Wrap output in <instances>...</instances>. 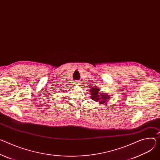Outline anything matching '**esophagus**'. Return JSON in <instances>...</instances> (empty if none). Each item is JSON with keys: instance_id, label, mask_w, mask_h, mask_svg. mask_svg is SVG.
<instances>
[{"instance_id": "34e87169", "label": "esophagus", "mask_w": 160, "mask_h": 160, "mask_svg": "<svg viewBox=\"0 0 160 160\" xmlns=\"http://www.w3.org/2000/svg\"><path fill=\"white\" fill-rule=\"evenodd\" d=\"M75 85L76 86H78V85H80V83H75Z\"/></svg>"}]
</instances>
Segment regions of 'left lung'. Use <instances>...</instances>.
<instances>
[{
	"label": "left lung",
	"mask_w": 160,
	"mask_h": 160,
	"mask_svg": "<svg viewBox=\"0 0 160 160\" xmlns=\"http://www.w3.org/2000/svg\"><path fill=\"white\" fill-rule=\"evenodd\" d=\"M90 92L91 94V99L94 100L96 102H99V104L103 105L108 102L110 96L107 93H103L100 92V89L94 87L90 89Z\"/></svg>",
	"instance_id": "left-lung-1"
}]
</instances>
